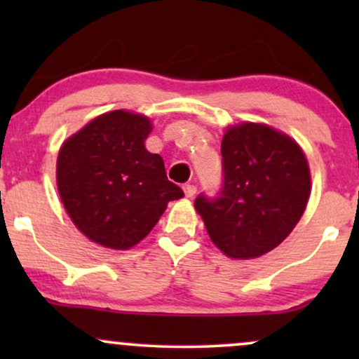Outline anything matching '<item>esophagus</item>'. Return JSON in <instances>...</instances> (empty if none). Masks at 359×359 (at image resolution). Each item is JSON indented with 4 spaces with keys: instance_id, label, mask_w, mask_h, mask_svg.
I'll list each match as a JSON object with an SVG mask.
<instances>
[{
    "instance_id": "34e87169",
    "label": "esophagus",
    "mask_w": 359,
    "mask_h": 359,
    "mask_svg": "<svg viewBox=\"0 0 359 359\" xmlns=\"http://www.w3.org/2000/svg\"><path fill=\"white\" fill-rule=\"evenodd\" d=\"M196 191H197V187L194 184H185L184 185V194H185V197H192L194 194H196Z\"/></svg>"
}]
</instances>
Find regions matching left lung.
Masks as SVG:
<instances>
[{"label":"left lung","instance_id":"obj_1","mask_svg":"<svg viewBox=\"0 0 359 359\" xmlns=\"http://www.w3.org/2000/svg\"><path fill=\"white\" fill-rule=\"evenodd\" d=\"M222 184L214 197L199 194L197 212L214 245L231 258H257L295 228L311 194L306 155L287 135L245 123L221 143Z\"/></svg>","mask_w":359,"mask_h":359}]
</instances>
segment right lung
Instances as JSON below:
<instances>
[{
	"instance_id": "add662e5",
	"label": "right lung",
	"mask_w": 359,
	"mask_h": 359,
	"mask_svg": "<svg viewBox=\"0 0 359 359\" xmlns=\"http://www.w3.org/2000/svg\"><path fill=\"white\" fill-rule=\"evenodd\" d=\"M148 118L128 111L97 116L64 143L57 187L65 211L89 240L128 250L154 229L170 201L184 196L162 156L143 142Z\"/></svg>"
}]
</instances>
